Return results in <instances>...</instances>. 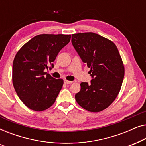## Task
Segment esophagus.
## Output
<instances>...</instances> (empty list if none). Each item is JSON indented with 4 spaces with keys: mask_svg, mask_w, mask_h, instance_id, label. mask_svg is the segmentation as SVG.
<instances>
[{
    "mask_svg": "<svg viewBox=\"0 0 146 146\" xmlns=\"http://www.w3.org/2000/svg\"><path fill=\"white\" fill-rule=\"evenodd\" d=\"M64 83L66 84H70L72 83V81H69V80H64Z\"/></svg>",
    "mask_w": 146,
    "mask_h": 146,
    "instance_id": "esophagus-1",
    "label": "esophagus"
}]
</instances>
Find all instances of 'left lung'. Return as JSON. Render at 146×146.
I'll list each match as a JSON object with an SVG mask.
<instances>
[{
  "mask_svg": "<svg viewBox=\"0 0 146 146\" xmlns=\"http://www.w3.org/2000/svg\"><path fill=\"white\" fill-rule=\"evenodd\" d=\"M72 44L92 78L90 84H80L76 100L89 111H102L116 98L124 77L118 50L113 42L94 33L72 35Z\"/></svg>",
  "mask_w": 146,
  "mask_h": 146,
  "instance_id": "obj_1",
  "label": "left lung"
}]
</instances>
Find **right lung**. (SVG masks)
Masks as SVG:
<instances>
[{
	"mask_svg": "<svg viewBox=\"0 0 146 146\" xmlns=\"http://www.w3.org/2000/svg\"><path fill=\"white\" fill-rule=\"evenodd\" d=\"M70 35H40L25 44L16 54L13 83L18 96L30 109L45 110L54 103L62 79L45 72L54 67L58 54L70 40Z\"/></svg>",
	"mask_w": 146,
	"mask_h": 146,
	"instance_id": "1",
	"label": "right lung"
}]
</instances>
